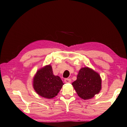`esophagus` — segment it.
I'll use <instances>...</instances> for the list:
<instances>
[{"mask_svg":"<svg viewBox=\"0 0 127 127\" xmlns=\"http://www.w3.org/2000/svg\"><path fill=\"white\" fill-rule=\"evenodd\" d=\"M64 81L66 83H70L71 82V79H68V78H66V79H64Z\"/></svg>","mask_w":127,"mask_h":127,"instance_id":"1","label":"esophagus"}]
</instances>
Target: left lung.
<instances>
[{"label":"left lung","mask_w":127,"mask_h":127,"mask_svg":"<svg viewBox=\"0 0 127 127\" xmlns=\"http://www.w3.org/2000/svg\"><path fill=\"white\" fill-rule=\"evenodd\" d=\"M72 85L79 97L90 99L99 94L102 89V79L97 72L86 67L79 70L77 80Z\"/></svg>","instance_id":"1"}]
</instances>
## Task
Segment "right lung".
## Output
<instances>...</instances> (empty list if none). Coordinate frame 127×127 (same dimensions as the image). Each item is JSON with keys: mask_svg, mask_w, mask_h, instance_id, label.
I'll list each match as a JSON object with an SVG mask.
<instances>
[{"mask_svg": "<svg viewBox=\"0 0 127 127\" xmlns=\"http://www.w3.org/2000/svg\"><path fill=\"white\" fill-rule=\"evenodd\" d=\"M64 84L59 76L53 74L50 64L38 70L33 79V87L36 92L48 99L57 95Z\"/></svg>", "mask_w": 127, "mask_h": 127, "instance_id": "right-lung-1", "label": "right lung"}]
</instances>
